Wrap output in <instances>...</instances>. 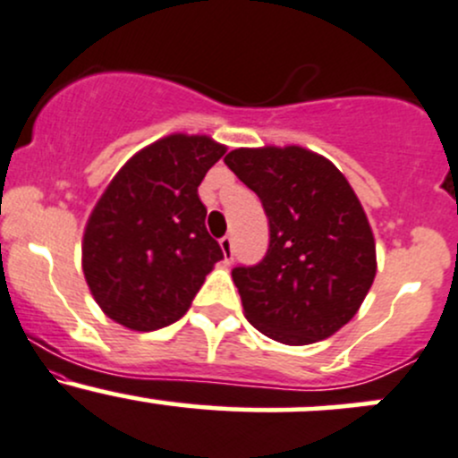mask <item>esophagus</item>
I'll list each match as a JSON object with an SVG mask.
<instances>
[{"label": "esophagus", "instance_id": "esophagus-1", "mask_svg": "<svg viewBox=\"0 0 458 458\" xmlns=\"http://www.w3.org/2000/svg\"><path fill=\"white\" fill-rule=\"evenodd\" d=\"M219 245H221V250H224V261H225V263L233 261V257H234L233 237H224V239H221V242H219Z\"/></svg>", "mask_w": 458, "mask_h": 458}]
</instances>
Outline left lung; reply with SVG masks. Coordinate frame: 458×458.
Returning <instances> with one entry per match:
<instances>
[{
	"instance_id": "1",
	"label": "left lung",
	"mask_w": 458,
	"mask_h": 458,
	"mask_svg": "<svg viewBox=\"0 0 458 458\" xmlns=\"http://www.w3.org/2000/svg\"><path fill=\"white\" fill-rule=\"evenodd\" d=\"M224 162L257 192L269 225L266 257L233 269L250 325L296 346L334 335L375 278L373 233L349 182L301 147L234 148Z\"/></svg>"
}]
</instances>
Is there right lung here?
<instances>
[{"instance_id": "add662e5", "label": "right lung", "mask_w": 458, "mask_h": 458, "mask_svg": "<svg viewBox=\"0 0 458 458\" xmlns=\"http://www.w3.org/2000/svg\"><path fill=\"white\" fill-rule=\"evenodd\" d=\"M225 147L168 136L131 157L103 192L83 237V272L100 310L136 331L186 314L206 274L224 259L197 195Z\"/></svg>"}]
</instances>
